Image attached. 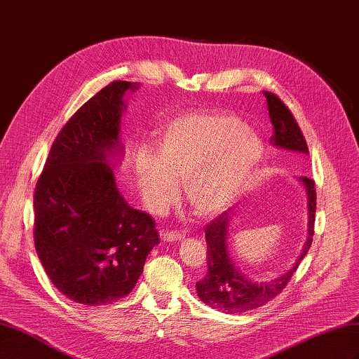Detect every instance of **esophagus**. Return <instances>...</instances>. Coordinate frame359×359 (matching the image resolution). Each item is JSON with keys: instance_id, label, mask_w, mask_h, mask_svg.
<instances>
[{"instance_id": "34e87169", "label": "esophagus", "mask_w": 359, "mask_h": 359, "mask_svg": "<svg viewBox=\"0 0 359 359\" xmlns=\"http://www.w3.org/2000/svg\"><path fill=\"white\" fill-rule=\"evenodd\" d=\"M163 240L166 243H177V241H182L184 240V235L180 232H166L163 235Z\"/></svg>"}]
</instances>
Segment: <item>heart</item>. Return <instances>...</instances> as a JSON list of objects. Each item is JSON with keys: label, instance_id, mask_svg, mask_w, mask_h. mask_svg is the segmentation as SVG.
<instances>
[{"label": "heart", "instance_id": "heart-1", "mask_svg": "<svg viewBox=\"0 0 359 359\" xmlns=\"http://www.w3.org/2000/svg\"><path fill=\"white\" fill-rule=\"evenodd\" d=\"M265 147L240 118L226 112H190L158 130L156 154L133 160L137 189L148 210L165 211L177 199V184L199 215L227 208L252 181Z\"/></svg>", "mask_w": 359, "mask_h": 359}]
</instances>
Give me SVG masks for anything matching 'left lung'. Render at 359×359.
Returning a JSON list of instances; mask_svg holds the SVG:
<instances>
[{"label":"left lung","instance_id":"1","mask_svg":"<svg viewBox=\"0 0 359 359\" xmlns=\"http://www.w3.org/2000/svg\"><path fill=\"white\" fill-rule=\"evenodd\" d=\"M264 95L268 103L269 119L274 127L271 144L277 148L309 154L306 139H304L297 119L293 118L289 107L278 95L273 93L264 91ZM299 180L307 194L309 238L297 262L293 264L287 273L278 278L257 283V281H252L238 271L231 260L229 252H227V229H229L231 220L229 214L223 212L206 226L205 240L208 271H206V276L196 283L198 297L206 306L227 314L244 313L265 306L266 302L276 298L287 286L301 260L310 250L314 233V215H316V187H314V181L307 177H301Z\"/></svg>","mask_w":359,"mask_h":359}]
</instances>
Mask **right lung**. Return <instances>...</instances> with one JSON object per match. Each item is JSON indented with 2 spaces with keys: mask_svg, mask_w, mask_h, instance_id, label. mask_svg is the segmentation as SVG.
I'll return each mask as SVG.
<instances>
[{
  "mask_svg": "<svg viewBox=\"0 0 359 359\" xmlns=\"http://www.w3.org/2000/svg\"><path fill=\"white\" fill-rule=\"evenodd\" d=\"M114 81L79 107L53 140L34 190V245L62 295L83 306L127 297L160 243L156 222L118 191L111 157L123 154L126 91Z\"/></svg>",
  "mask_w": 359,
  "mask_h": 359,
  "instance_id": "right-lung-1",
  "label": "right lung"
}]
</instances>
